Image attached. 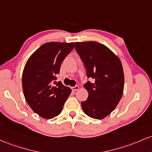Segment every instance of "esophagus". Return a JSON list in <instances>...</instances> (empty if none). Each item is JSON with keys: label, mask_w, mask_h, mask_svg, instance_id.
<instances>
[{"label": "esophagus", "mask_w": 152, "mask_h": 152, "mask_svg": "<svg viewBox=\"0 0 152 152\" xmlns=\"http://www.w3.org/2000/svg\"><path fill=\"white\" fill-rule=\"evenodd\" d=\"M79 88L80 87L78 86V85H75V87H72V90L73 91H77V90H79Z\"/></svg>", "instance_id": "34e87169"}]
</instances>
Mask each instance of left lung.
<instances>
[{"mask_svg": "<svg viewBox=\"0 0 152 152\" xmlns=\"http://www.w3.org/2000/svg\"><path fill=\"white\" fill-rule=\"evenodd\" d=\"M75 49L84 64L88 77L84 85L88 98L81 103L88 116L103 119L111 113L123 95L124 74L120 59L108 47L96 42H75Z\"/></svg>", "mask_w": 152, "mask_h": 152, "instance_id": "left-lung-1", "label": "left lung"}]
</instances>
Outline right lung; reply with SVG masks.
I'll list each match as a JSON object with an SVG mask.
<instances>
[{
	"label": "right lung",
	"instance_id": "obj_1",
	"mask_svg": "<svg viewBox=\"0 0 152 152\" xmlns=\"http://www.w3.org/2000/svg\"><path fill=\"white\" fill-rule=\"evenodd\" d=\"M74 44H44L28 58L23 69L22 87L26 100L44 118L57 116L70 95V88L55 80L61 64L74 48Z\"/></svg>",
	"mask_w": 152,
	"mask_h": 152
}]
</instances>
